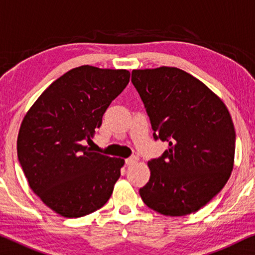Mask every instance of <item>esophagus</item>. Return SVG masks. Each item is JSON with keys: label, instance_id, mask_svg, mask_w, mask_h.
Wrapping results in <instances>:
<instances>
[{"label": "esophagus", "instance_id": "obj_1", "mask_svg": "<svg viewBox=\"0 0 255 255\" xmlns=\"http://www.w3.org/2000/svg\"><path fill=\"white\" fill-rule=\"evenodd\" d=\"M138 161V157L137 156H130V157L126 158V164L127 165H131V164H135Z\"/></svg>", "mask_w": 255, "mask_h": 255}]
</instances>
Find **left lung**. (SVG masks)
I'll return each mask as SVG.
<instances>
[{
    "mask_svg": "<svg viewBox=\"0 0 255 255\" xmlns=\"http://www.w3.org/2000/svg\"><path fill=\"white\" fill-rule=\"evenodd\" d=\"M131 83L143 101L155 140L167 141L161 157L148 162L150 178L140 196L164 216L205 206L229 181L236 131L225 104L177 67L133 70Z\"/></svg>",
    "mask_w": 255,
    "mask_h": 255,
    "instance_id": "8db88e82",
    "label": "left lung"
}]
</instances>
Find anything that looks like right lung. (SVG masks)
<instances>
[{"label":"right lung","mask_w":255,"mask_h":255,"mask_svg":"<svg viewBox=\"0 0 255 255\" xmlns=\"http://www.w3.org/2000/svg\"><path fill=\"white\" fill-rule=\"evenodd\" d=\"M127 70L84 65L54 80L23 119L17 156L30 188L66 218L106 204L120 177L122 158L91 151L103 115L129 83Z\"/></svg>","instance_id":"right-lung-1"}]
</instances>
